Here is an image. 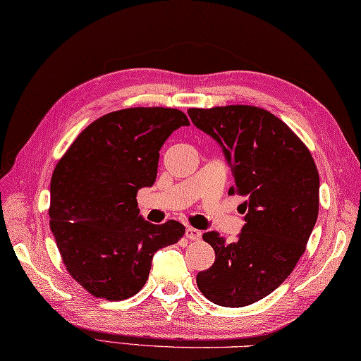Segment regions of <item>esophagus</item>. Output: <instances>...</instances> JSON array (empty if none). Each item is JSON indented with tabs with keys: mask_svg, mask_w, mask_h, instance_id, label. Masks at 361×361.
Segmentation results:
<instances>
[{
	"mask_svg": "<svg viewBox=\"0 0 361 361\" xmlns=\"http://www.w3.org/2000/svg\"><path fill=\"white\" fill-rule=\"evenodd\" d=\"M185 237L191 241H196V240H201L202 237V232L195 229V227H187L185 229Z\"/></svg>",
	"mask_w": 361,
	"mask_h": 361,
	"instance_id": "1",
	"label": "esophagus"
}]
</instances>
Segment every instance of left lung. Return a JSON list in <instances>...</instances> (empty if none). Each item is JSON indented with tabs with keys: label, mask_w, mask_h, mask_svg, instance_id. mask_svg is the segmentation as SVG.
Here are the masks:
<instances>
[{
	"label": "left lung",
	"mask_w": 361,
	"mask_h": 361,
	"mask_svg": "<svg viewBox=\"0 0 361 361\" xmlns=\"http://www.w3.org/2000/svg\"><path fill=\"white\" fill-rule=\"evenodd\" d=\"M188 115L223 148L233 176L229 193L246 200L237 241L226 243L213 231L202 235L215 263L197 273V288L216 305L254 304L273 293L305 252L319 210L318 170L307 146L268 110L226 106L188 109Z\"/></svg>",
	"instance_id": "obj_1"
}]
</instances>
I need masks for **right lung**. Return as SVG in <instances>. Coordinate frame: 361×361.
<instances>
[{"mask_svg":"<svg viewBox=\"0 0 361 361\" xmlns=\"http://www.w3.org/2000/svg\"><path fill=\"white\" fill-rule=\"evenodd\" d=\"M188 124L178 109L116 110L80 132L56 165L49 227L68 273L93 296H134L148 281L154 254L185 233L173 219L145 221L135 196L156 182L166 138Z\"/></svg>","mask_w":361,"mask_h":361,"instance_id":"add662e5","label":"right lung"}]
</instances>
